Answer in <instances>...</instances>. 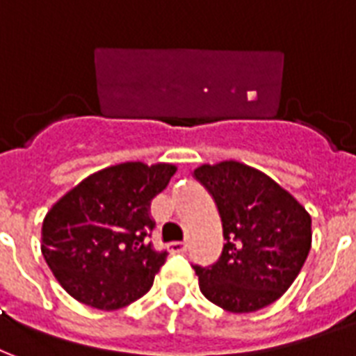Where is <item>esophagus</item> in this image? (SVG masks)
<instances>
[{
	"label": "esophagus",
	"instance_id": "obj_1",
	"mask_svg": "<svg viewBox=\"0 0 356 356\" xmlns=\"http://www.w3.org/2000/svg\"><path fill=\"white\" fill-rule=\"evenodd\" d=\"M168 251L170 253H184V251H188V244L186 242H172V244H168Z\"/></svg>",
	"mask_w": 356,
	"mask_h": 356
}]
</instances>
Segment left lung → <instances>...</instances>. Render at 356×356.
<instances>
[{"label": "left lung", "instance_id": "left-lung-1", "mask_svg": "<svg viewBox=\"0 0 356 356\" xmlns=\"http://www.w3.org/2000/svg\"><path fill=\"white\" fill-rule=\"evenodd\" d=\"M193 176L212 195L225 238L212 266H193L202 295L232 314L276 302L295 282L312 248L306 208L244 163L200 165Z\"/></svg>", "mask_w": 356, "mask_h": 356}]
</instances>
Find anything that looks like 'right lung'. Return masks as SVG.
<instances>
[{
	"label": "right lung",
	"mask_w": 356,
	"mask_h": 356,
	"mask_svg": "<svg viewBox=\"0 0 356 356\" xmlns=\"http://www.w3.org/2000/svg\"><path fill=\"white\" fill-rule=\"evenodd\" d=\"M175 165L122 163L88 176L42 221V257L60 285L86 306L120 309L152 287L167 251L148 236L149 204L167 188Z\"/></svg>",
	"instance_id": "obj_1"
}]
</instances>
